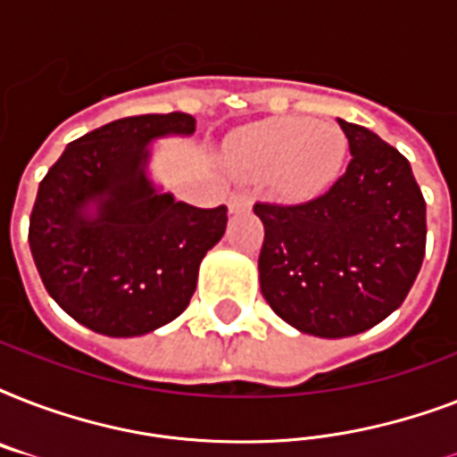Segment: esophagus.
<instances>
[{
  "label": "esophagus",
  "mask_w": 457,
  "mask_h": 457,
  "mask_svg": "<svg viewBox=\"0 0 457 457\" xmlns=\"http://www.w3.org/2000/svg\"><path fill=\"white\" fill-rule=\"evenodd\" d=\"M228 206L232 213H239V211H246V208L251 206V199L244 192H235V194H229Z\"/></svg>",
  "instance_id": "esophagus-1"
}]
</instances>
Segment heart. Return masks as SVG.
Masks as SVG:
<instances>
[{"label":"heart","mask_w":457,"mask_h":457,"mask_svg":"<svg viewBox=\"0 0 457 457\" xmlns=\"http://www.w3.org/2000/svg\"><path fill=\"white\" fill-rule=\"evenodd\" d=\"M346 135L329 123L308 118H272L235 139V158L244 170H278L289 196H312L339 178L346 158Z\"/></svg>","instance_id":"obj_1"}]
</instances>
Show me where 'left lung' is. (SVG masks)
Masks as SVG:
<instances>
[{"instance_id":"obj_1","label":"left lung","mask_w":457,"mask_h":457,"mask_svg":"<svg viewBox=\"0 0 457 457\" xmlns=\"http://www.w3.org/2000/svg\"><path fill=\"white\" fill-rule=\"evenodd\" d=\"M346 172L299 204L256 201L263 220L261 292L279 318L312 337L361 334L403 303L427 246V204L403 154L339 120Z\"/></svg>"}]
</instances>
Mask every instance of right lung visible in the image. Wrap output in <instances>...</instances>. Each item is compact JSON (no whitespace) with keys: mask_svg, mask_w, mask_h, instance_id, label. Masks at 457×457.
<instances>
[{"mask_svg":"<svg viewBox=\"0 0 457 457\" xmlns=\"http://www.w3.org/2000/svg\"><path fill=\"white\" fill-rule=\"evenodd\" d=\"M194 130L196 120L179 111L120 118L71 142L39 182L32 258L46 292L80 325L137 337L189 305L201 258L225 235L228 206L156 194L142 165L146 142ZM89 200L100 201L95 221L81 218Z\"/></svg>","mask_w":457,"mask_h":457,"instance_id":"right-lung-1","label":"right lung"}]
</instances>
